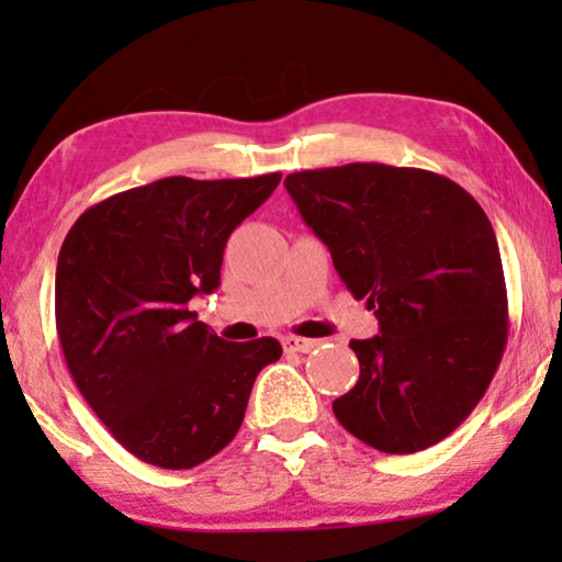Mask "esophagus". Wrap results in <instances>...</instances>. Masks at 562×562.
I'll use <instances>...</instances> for the list:
<instances>
[{"label":"esophagus","instance_id":"34e87169","mask_svg":"<svg viewBox=\"0 0 562 562\" xmlns=\"http://www.w3.org/2000/svg\"><path fill=\"white\" fill-rule=\"evenodd\" d=\"M314 348H317V342L306 340V337H283V350L286 352H310Z\"/></svg>","mask_w":562,"mask_h":562}]
</instances>
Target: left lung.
Returning <instances> with one entry per match:
<instances>
[{
    "mask_svg": "<svg viewBox=\"0 0 562 562\" xmlns=\"http://www.w3.org/2000/svg\"><path fill=\"white\" fill-rule=\"evenodd\" d=\"M340 279L381 333L350 340L360 379L340 425L406 456L463 425L502 363L509 304L494 227L456 181L425 168L348 164L286 176Z\"/></svg>",
    "mask_w": 562,
    "mask_h": 562,
    "instance_id": "obj_1",
    "label": "left lung"
}]
</instances>
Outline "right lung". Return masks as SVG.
<instances>
[{
	"label": "right lung",
	"instance_id": "add662e5",
	"mask_svg": "<svg viewBox=\"0 0 562 562\" xmlns=\"http://www.w3.org/2000/svg\"><path fill=\"white\" fill-rule=\"evenodd\" d=\"M281 173L120 191L68 229L56 268V329L81 396L143 463L183 471L225 448L243 425L273 337L227 342L189 302L220 286L227 237Z\"/></svg>",
	"mask_w": 562,
	"mask_h": 562
}]
</instances>
